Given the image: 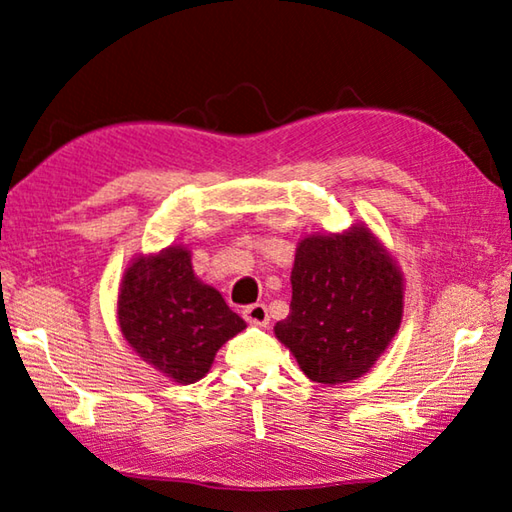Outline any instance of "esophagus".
<instances>
[{
  "instance_id": "obj_1",
  "label": "esophagus",
  "mask_w": 512,
  "mask_h": 512,
  "mask_svg": "<svg viewBox=\"0 0 512 512\" xmlns=\"http://www.w3.org/2000/svg\"><path fill=\"white\" fill-rule=\"evenodd\" d=\"M244 318L248 320L250 325H257V327H266L268 325V309L264 305H250L244 309Z\"/></svg>"
}]
</instances>
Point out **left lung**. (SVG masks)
Here are the masks:
<instances>
[{
  "label": "left lung",
  "instance_id": "left-lung-1",
  "mask_svg": "<svg viewBox=\"0 0 512 512\" xmlns=\"http://www.w3.org/2000/svg\"><path fill=\"white\" fill-rule=\"evenodd\" d=\"M289 316L273 327L311 381L336 386L366 375L404 316V275L366 223L298 241Z\"/></svg>",
  "mask_w": 512,
  "mask_h": 512
}]
</instances>
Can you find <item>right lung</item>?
Masks as SVG:
<instances>
[{
  "mask_svg": "<svg viewBox=\"0 0 512 512\" xmlns=\"http://www.w3.org/2000/svg\"><path fill=\"white\" fill-rule=\"evenodd\" d=\"M117 323L137 357L180 386L203 379L221 345L246 329L221 293L198 280L187 246L131 259L119 284Z\"/></svg>",
  "mask_w": 512,
  "mask_h": 512,
  "instance_id": "1",
  "label": "right lung"
}]
</instances>
